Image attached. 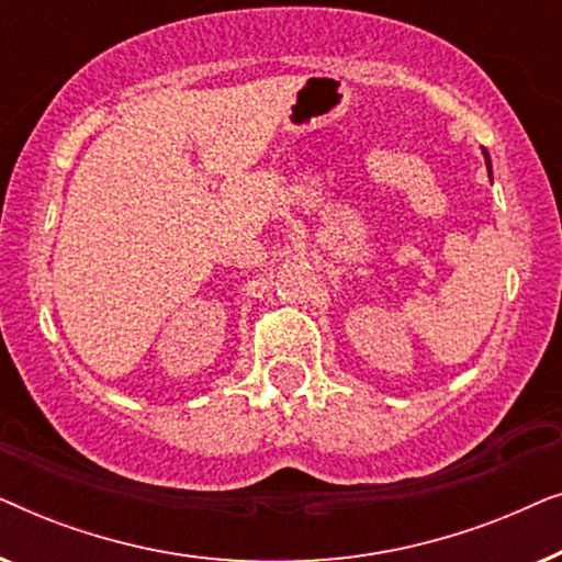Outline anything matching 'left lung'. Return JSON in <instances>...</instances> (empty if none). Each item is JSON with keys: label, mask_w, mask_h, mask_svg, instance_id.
Here are the masks:
<instances>
[{"label": "left lung", "mask_w": 562, "mask_h": 562, "mask_svg": "<svg viewBox=\"0 0 562 562\" xmlns=\"http://www.w3.org/2000/svg\"><path fill=\"white\" fill-rule=\"evenodd\" d=\"M483 158H486V168H488V176H491V158H488V150L483 148Z\"/></svg>", "instance_id": "left-lung-1"}]
</instances>
